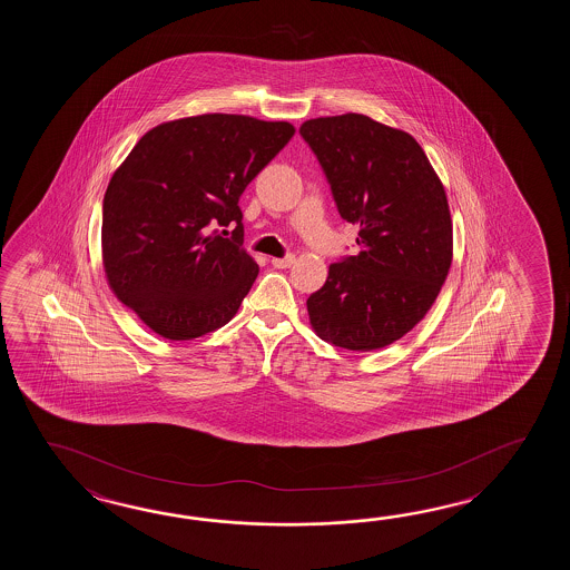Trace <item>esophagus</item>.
<instances>
[{"label": "esophagus", "mask_w": 570, "mask_h": 570, "mask_svg": "<svg viewBox=\"0 0 570 570\" xmlns=\"http://www.w3.org/2000/svg\"><path fill=\"white\" fill-rule=\"evenodd\" d=\"M271 263H273V267H275V268H289L291 265H293V263H295V256L287 255V256H283V258H273V261H271Z\"/></svg>", "instance_id": "obj_1"}]
</instances>
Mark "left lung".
Here are the masks:
<instances>
[{
  "instance_id": "1",
  "label": "left lung",
  "mask_w": 570,
  "mask_h": 570,
  "mask_svg": "<svg viewBox=\"0 0 570 570\" xmlns=\"http://www.w3.org/2000/svg\"><path fill=\"white\" fill-rule=\"evenodd\" d=\"M340 216L358 228V255L330 265L307 299L315 334L346 351L405 336L436 302L452 263L444 185L412 134L363 114L303 121Z\"/></svg>"
}]
</instances>
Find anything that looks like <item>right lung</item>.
<instances>
[{"instance_id":"add662e5","label":"right lung","mask_w":570,"mask_h":570,"mask_svg":"<svg viewBox=\"0 0 570 570\" xmlns=\"http://www.w3.org/2000/svg\"><path fill=\"white\" fill-rule=\"evenodd\" d=\"M289 121L204 114L158 124L109 179L101 258L109 289L158 336L228 324L258 265L243 248L246 185L279 155ZM234 225L233 236L218 227Z\"/></svg>"}]
</instances>
